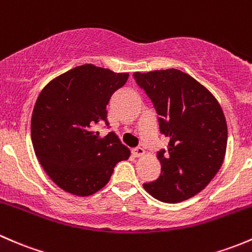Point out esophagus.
<instances>
[{"instance_id":"esophagus-1","label":"esophagus","mask_w":252,"mask_h":252,"mask_svg":"<svg viewBox=\"0 0 252 252\" xmlns=\"http://www.w3.org/2000/svg\"><path fill=\"white\" fill-rule=\"evenodd\" d=\"M132 154L134 155V157H143V155L145 154V152H144V149L143 148H141V147H138V148H134L133 150H132Z\"/></svg>"}]
</instances>
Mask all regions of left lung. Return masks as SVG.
Listing matches in <instances>:
<instances>
[{
  "label": "left lung",
  "instance_id": "obj_1",
  "mask_svg": "<svg viewBox=\"0 0 252 252\" xmlns=\"http://www.w3.org/2000/svg\"><path fill=\"white\" fill-rule=\"evenodd\" d=\"M159 115L168 138L158 152L161 173L145 190L164 203H181L203 190L219 172L227 149V123L221 105L207 88L177 69L134 72Z\"/></svg>",
  "mask_w": 252,
  "mask_h": 252
}]
</instances>
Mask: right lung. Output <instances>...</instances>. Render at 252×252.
Returning <instances> with one entry per match:
<instances>
[{
    "instance_id": "right-lung-1",
    "label": "right lung",
    "mask_w": 252,
    "mask_h": 252,
    "mask_svg": "<svg viewBox=\"0 0 252 252\" xmlns=\"http://www.w3.org/2000/svg\"><path fill=\"white\" fill-rule=\"evenodd\" d=\"M127 79V72L85 64L41 91L31 116V141L43 170L63 190L92 195L109 182L115 165L128 159L129 150L114 132L102 137L94 131L98 124L109 125L107 105Z\"/></svg>"
}]
</instances>
